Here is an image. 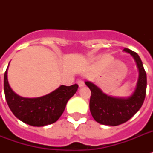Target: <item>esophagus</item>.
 I'll return each mask as SVG.
<instances>
[{"label":"esophagus","instance_id":"1","mask_svg":"<svg viewBox=\"0 0 153 153\" xmlns=\"http://www.w3.org/2000/svg\"><path fill=\"white\" fill-rule=\"evenodd\" d=\"M77 83H78V85H79V86L81 88V87H83L84 86H85V83H84V81H82V80H78V82H77Z\"/></svg>","mask_w":153,"mask_h":153}]
</instances>
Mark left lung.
<instances>
[{
    "mask_svg": "<svg viewBox=\"0 0 153 153\" xmlns=\"http://www.w3.org/2000/svg\"><path fill=\"white\" fill-rule=\"evenodd\" d=\"M123 51L133 58L137 67L138 79L133 93L127 98L107 95L98 86L91 82L85 83L91 91L90 110L97 122L105 126H116L128 121L142 106L146 94L147 76L142 61L134 51L125 48Z\"/></svg>",
    "mask_w": 153,
    "mask_h": 153,
    "instance_id": "obj_1",
    "label": "left lung"
}]
</instances>
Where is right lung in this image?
<instances>
[{
  "instance_id": "obj_1",
  "label": "right lung",
  "mask_w": 153,
  "mask_h": 153,
  "mask_svg": "<svg viewBox=\"0 0 153 153\" xmlns=\"http://www.w3.org/2000/svg\"><path fill=\"white\" fill-rule=\"evenodd\" d=\"M8 68V66L4 76L6 102L16 117L29 126L41 127L55 122L64 111L68 100L78 91L77 84L71 86L62 85L42 97L24 98L16 94L9 86Z\"/></svg>"
}]
</instances>
